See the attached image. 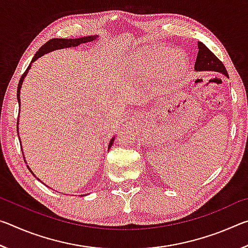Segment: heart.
<instances>
[{"mask_svg":"<svg viewBox=\"0 0 248 248\" xmlns=\"http://www.w3.org/2000/svg\"><path fill=\"white\" fill-rule=\"evenodd\" d=\"M164 46H152V47L141 48L134 51L125 62V69L134 78H145L150 77L155 69V64L163 54L167 51ZM167 58H176L175 64H180L179 72L185 73L187 69V58L182 50L173 49L166 53Z\"/></svg>","mask_w":248,"mask_h":248,"instance_id":"heart-1","label":"heart"}]
</instances>
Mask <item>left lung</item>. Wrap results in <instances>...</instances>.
Here are the masks:
<instances>
[{"label": "left lung", "instance_id": "obj_1", "mask_svg": "<svg viewBox=\"0 0 248 248\" xmlns=\"http://www.w3.org/2000/svg\"><path fill=\"white\" fill-rule=\"evenodd\" d=\"M198 56L196 59L195 70L197 72H202V71H215L220 72L229 78L228 71H226L223 63L213 54L210 50L205 47V45L198 41Z\"/></svg>", "mask_w": 248, "mask_h": 248}]
</instances>
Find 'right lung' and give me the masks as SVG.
<instances>
[{
  "label": "right lung",
  "instance_id": "add662e5",
  "mask_svg": "<svg viewBox=\"0 0 248 248\" xmlns=\"http://www.w3.org/2000/svg\"><path fill=\"white\" fill-rule=\"evenodd\" d=\"M97 38H98V35H95V36H87V37H81V38H75V39L53 38V39H50L49 41H47V43H46V44L43 46V47H41V48L38 50V51L36 52V54H35V56H33V58H32L31 62V63H29L27 70L25 71V73L22 75V78H20V79H19V83H18V86H17V100H18L19 107H20V89H22L23 82H24L25 78H26L28 71L31 70V64L37 60V59H39L40 57H43L44 54H46V53H49V52H51V51H54V50L78 47V46H79L81 44L91 43V41L96 40ZM19 110H20V108H19ZM18 119H19V118H18ZM17 134L19 136V133H18V120H17ZM18 139H19V143H22V142H20V138H19V137H18ZM114 141H115V137H112L110 142H109V144H108V150L111 148V145H112V143H114ZM22 152H23V151H22ZM23 156H24V161H26V159H25L24 152H23ZM26 164H27V163H26ZM27 167H28V170H31V173L36 177V175L32 173V170H31V169H29L28 165H27ZM36 178H37V177H36ZM37 179H38L39 182H41V180H40L39 178H37ZM41 183H43V182H41ZM43 184H44V183H43ZM45 185H46V184H45ZM46 186H47V185H46ZM47 187H48V186H47ZM81 196H84V195H81Z\"/></svg>",
  "mask_w": 248,
  "mask_h": 248
}]
</instances>
